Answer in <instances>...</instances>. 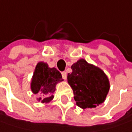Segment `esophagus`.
<instances>
[{
    "instance_id": "esophagus-1",
    "label": "esophagus",
    "mask_w": 132,
    "mask_h": 132,
    "mask_svg": "<svg viewBox=\"0 0 132 132\" xmlns=\"http://www.w3.org/2000/svg\"><path fill=\"white\" fill-rule=\"evenodd\" d=\"M61 74H62V77L63 79H66V72H61Z\"/></svg>"
}]
</instances>
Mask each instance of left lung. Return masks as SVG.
I'll list each match as a JSON object with an SVG mask.
<instances>
[{
  "mask_svg": "<svg viewBox=\"0 0 132 132\" xmlns=\"http://www.w3.org/2000/svg\"><path fill=\"white\" fill-rule=\"evenodd\" d=\"M68 83L73 90L76 104L82 109L94 108L105 101L110 90L106 74L98 67L80 60L71 66Z\"/></svg>",
  "mask_w": 132,
  "mask_h": 132,
  "instance_id": "left-lung-1",
  "label": "left lung"
}]
</instances>
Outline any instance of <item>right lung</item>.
<instances>
[{
	"label": "right lung",
	"instance_id": "right-lung-1",
	"mask_svg": "<svg viewBox=\"0 0 132 132\" xmlns=\"http://www.w3.org/2000/svg\"><path fill=\"white\" fill-rule=\"evenodd\" d=\"M63 81L61 73L56 68H49L47 63L40 62L37 64L31 80V88L34 94L39 93L42 97L38 101L48 103L54 97L56 83Z\"/></svg>",
	"mask_w": 132,
	"mask_h": 132
}]
</instances>
